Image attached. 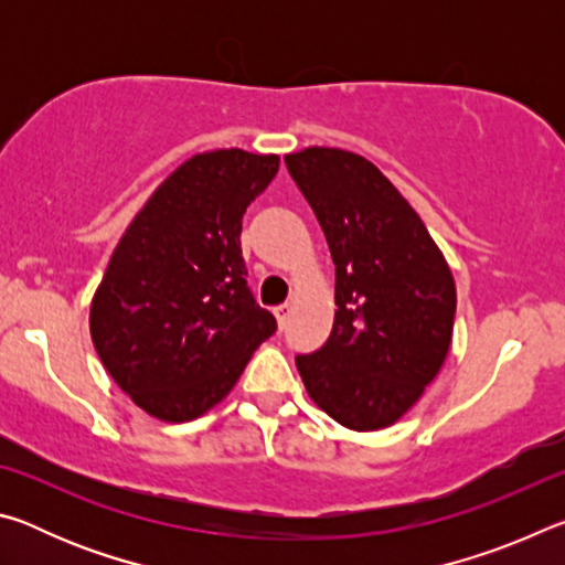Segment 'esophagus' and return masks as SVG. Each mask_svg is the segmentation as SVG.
<instances>
[{
	"mask_svg": "<svg viewBox=\"0 0 565 565\" xmlns=\"http://www.w3.org/2000/svg\"><path fill=\"white\" fill-rule=\"evenodd\" d=\"M289 313H291L289 303H281V306H276V309H274V317H276V321H279L281 329L286 327V321H289Z\"/></svg>",
	"mask_w": 565,
	"mask_h": 565,
	"instance_id": "obj_1",
	"label": "esophagus"
}]
</instances>
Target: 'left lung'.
Instances as JSON below:
<instances>
[{"mask_svg": "<svg viewBox=\"0 0 565 565\" xmlns=\"http://www.w3.org/2000/svg\"><path fill=\"white\" fill-rule=\"evenodd\" d=\"M286 169L317 214L337 266L327 343L296 356L313 404L353 431L398 420L451 347L456 286L420 216L359 154L309 147Z\"/></svg>", "mask_w": 565, "mask_h": 565, "instance_id": "left-lung-1", "label": "left lung"}]
</instances>
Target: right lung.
I'll list each match as a JSON object with an SVG mask.
<instances>
[{
	"mask_svg": "<svg viewBox=\"0 0 565 565\" xmlns=\"http://www.w3.org/2000/svg\"><path fill=\"white\" fill-rule=\"evenodd\" d=\"M276 154L216 149L184 161L134 216L92 301L104 369L147 414L202 416L276 331L246 284L242 218Z\"/></svg>",
	"mask_w": 565,
	"mask_h": 565,
	"instance_id": "add662e5",
	"label": "right lung"
}]
</instances>
